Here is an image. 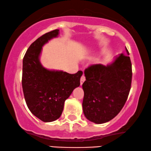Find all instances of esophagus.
Here are the masks:
<instances>
[{
	"mask_svg": "<svg viewBox=\"0 0 151 151\" xmlns=\"http://www.w3.org/2000/svg\"><path fill=\"white\" fill-rule=\"evenodd\" d=\"M85 80H86V77H84V75H82L81 77V79H80V83H81V85L83 84V83L85 81Z\"/></svg>",
	"mask_w": 151,
	"mask_h": 151,
	"instance_id": "1",
	"label": "esophagus"
}]
</instances>
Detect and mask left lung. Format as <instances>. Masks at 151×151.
<instances>
[{
    "label": "left lung",
    "instance_id": "obj_1",
    "mask_svg": "<svg viewBox=\"0 0 151 151\" xmlns=\"http://www.w3.org/2000/svg\"><path fill=\"white\" fill-rule=\"evenodd\" d=\"M106 66L91 65L84 71L86 81L83 111L86 118L97 124L106 123L116 116L126 102L131 88L132 63L126 47Z\"/></svg>",
    "mask_w": 151,
    "mask_h": 151
}]
</instances>
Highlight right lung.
Returning <instances> with one entry per match:
<instances>
[{"mask_svg": "<svg viewBox=\"0 0 151 151\" xmlns=\"http://www.w3.org/2000/svg\"><path fill=\"white\" fill-rule=\"evenodd\" d=\"M59 30L45 33L30 45L23 59L22 88L24 98L32 114L43 122L56 121L61 116L64 103L80 85L83 72L69 74L49 70L42 65V47L58 37Z\"/></svg>", "mask_w": 151, "mask_h": 151, "instance_id": "1", "label": "right lung"}]
</instances>
